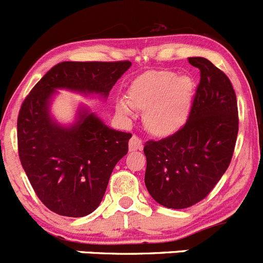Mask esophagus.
Listing matches in <instances>:
<instances>
[{"label": "esophagus", "mask_w": 263, "mask_h": 263, "mask_svg": "<svg viewBox=\"0 0 263 263\" xmlns=\"http://www.w3.org/2000/svg\"><path fill=\"white\" fill-rule=\"evenodd\" d=\"M143 143L142 139L139 138L138 136H133L129 141V150L130 152H137V150H142Z\"/></svg>", "instance_id": "34e87169"}]
</instances>
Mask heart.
Wrapping results in <instances>:
<instances>
[{"label": "heart", "mask_w": 263, "mask_h": 263, "mask_svg": "<svg viewBox=\"0 0 263 263\" xmlns=\"http://www.w3.org/2000/svg\"><path fill=\"white\" fill-rule=\"evenodd\" d=\"M194 81L171 71L142 73L127 89L126 100L116 103L117 113L132 117L134 110L145 113V125L152 134L168 137L184 125L191 106Z\"/></svg>", "instance_id": "obj_1"}]
</instances>
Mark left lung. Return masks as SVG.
I'll use <instances>...</instances> for the list:
<instances>
[{
    "mask_svg": "<svg viewBox=\"0 0 263 263\" xmlns=\"http://www.w3.org/2000/svg\"><path fill=\"white\" fill-rule=\"evenodd\" d=\"M200 69L184 126L147 141L145 184L160 205L183 210L208 196L229 167L238 134V109L231 80L205 58H188Z\"/></svg>",
    "mask_w": 263,
    "mask_h": 263,
    "instance_id": "obj_1",
    "label": "left lung"
}]
</instances>
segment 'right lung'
Listing matches in <instances>:
<instances>
[{
    "label": "right lung",
    "mask_w": 263,
    "mask_h": 263,
    "mask_svg": "<svg viewBox=\"0 0 263 263\" xmlns=\"http://www.w3.org/2000/svg\"><path fill=\"white\" fill-rule=\"evenodd\" d=\"M121 62H62L32 88L17 121L18 154L30 184L48 210L67 217H83L103 200L111 171L127 154L130 133L106 126L88 109L79 110L69 127L50 116L57 89L108 97L129 69Z\"/></svg>",
    "instance_id": "right-lung-1"
}]
</instances>
